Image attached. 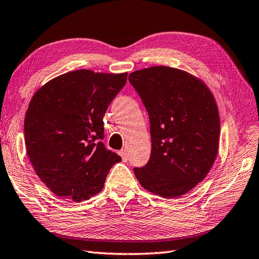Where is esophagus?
Segmentation results:
<instances>
[{"label": "esophagus", "mask_w": 259, "mask_h": 259, "mask_svg": "<svg viewBox=\"0 0 259 259\" xmlns=\"http://www.w3.org/2000/svg\"><path fill=\"white\" fill-rule=\"evenodd\" d=\"M118 153H119V156H120L121 158H122V161H126V160H128V155H126V152H125L124 149L120 150Z\"/></svg>", "instance_id": "34e87169"}]
</instances>
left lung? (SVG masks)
<instances>
[{
    "mask_svg": "<svg viewBox=\"0 0 259 259\" xmlns=\"http://www.w3.org/2000/svg\"><path fill=\"white\" fill-rule=\"evenodd\" d=\"M149 114L151 155L137 179L163 198L183 196L205 179L216 160L221 121L208 87L186 71L151 67L129 74Z\"/></svg>",
    "mask_w": 259,
    "mask_h": 259,
    "instance_id": "1",
    "label": "left lung"
}]
</instances>
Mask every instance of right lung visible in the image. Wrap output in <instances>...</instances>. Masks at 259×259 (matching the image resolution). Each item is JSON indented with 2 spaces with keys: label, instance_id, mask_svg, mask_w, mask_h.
Masks as SVG:
<instances>
[{
  "label": "right lung",
  "instance_id": "right-lung-1",
  "mask_svg": "<svg viewBox=\"0 0 259 259\" xmlns=\"http://www.w3.org/2000/svg\"><path fill=\"white\" fill-rule=\"evenodd\" d=\"M128 73L76 70L50 80L27 108L24 139L36 175L54 195L80 202L103 188L120 156L103 145V115Z\"/></svg>",
  "mask_w": 259,
  "mask_h": 259
}]
</instances>
